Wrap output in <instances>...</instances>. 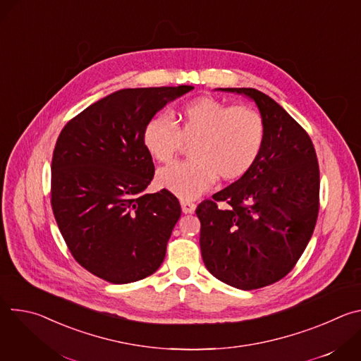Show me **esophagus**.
I'll use <instances>...</instances> for the list:
<instances>
[{"mask_svg":"<svg viewBox=\"0 0 361 361\" xmlns=\"http://www.w3.org/2000/svg\"><path fill=\"white\" fill-rule=\"evenodd\" d=\"M181 209L184 214H192L195 212V204L190 201H181Z\"/></svg>","mask_w":361,"mask_h":361,"instance_id":"obj_1","label":"esophagus"}]
</instances>
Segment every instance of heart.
Listing matches in <instances>:
<instances>
[{
    "label": "heart",
    "instance_id": "b5f03b06",
    "mask_svg": "<svg viewBox=\"0 0 361 361\" xmlns=\"http://www.w3.org/2000/svg\"><path fill=\"white\" fill-rule=\"evenodd\" d=\"M157 114L141 133L148 156L157 163L173 159L181 141H192L191 161L159 170L156 185L180 200H195L209 191L217 177L241 178L259 159L266 126L262 114L245 106L228 107L214 97L194 98L170 114Z\"/></svg>",
    "mask_w": 361,
    "mask_h": 361
}]
</instances>
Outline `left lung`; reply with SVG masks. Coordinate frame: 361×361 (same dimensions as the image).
Returning <instances> with one entry per match:
<instances>
[{
  "instance_id": "left-lung-1",
  "label": "left lung",
  "mask_w": 361,
  "mask_h": 361,
  "mask_svg": "<svg viewBox=\"0 0 361 361\" xmlns=\"http://www.w3.org/2000/svg\"><path fill=\"white\" fill-rule=\"evenodd\" d=\"M216 90L254 101L266 137L247 174L198 204L201 257L220 281L255 290L287 276L310 241L319 214V163L310 137L271 97L255 88ZM217 200L228 209H219Z\"/></svg>"
}]
</instances>
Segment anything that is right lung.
I'll use <instances>...</instances> for the list:
<instances>
[{"mask_svg": "<svg viewBox=\"0 0 361 361\" xmlns=\"http://www.w3.org/2000/svg\"><path fill=\"white\" fill-rule=\"evenodd\" d=\"M192 85L118 90L63 128L51 163V205L74 259L91 274L127 284L156 273L181 216L169 191L148 194L152 159L145 123Z\"/></svg>", "mask_w": 361, "mask_h": 361, "instance_id": "add662e5", "label": "right lung"}]
</instances>
